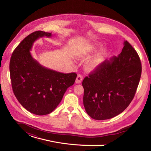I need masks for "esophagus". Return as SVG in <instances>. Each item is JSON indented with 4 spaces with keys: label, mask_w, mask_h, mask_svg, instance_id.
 Segmentation results:
<instances>
[{
    "label": "esophagus",
    "mask_w": 151,
    "mask_h": 151,
    "mask_svg": "<svg viewBox=\"0 0 151 151\" xmlns=\"http://www.w3.org/2000/svg\"><path fill=\"white\" fill-rule=\"evenodd\" d=\"M83 77L81 75H78L77 77V78H76V83L77 84H79V83H81L82 81H83Z\"/></svg>",
    "instance_id": "esophagus-1"
}]
</instances>
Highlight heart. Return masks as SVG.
Returning a JSON list of instances; mask_svg holds the SVG:
<instances>
[{
    "mask_svg": "<svg viewBox=\"0 0 151 151\" xmlns=\"http://www.w3.org/2000/svg\"><path fill=\"white\" fill-rule=\"evenodd\" d=\"M101 48V46L100 45H96L94 46L89 48H83L81 50V52L77 53V55L79 57L86 55L88 54L89 52H94L98 51V50ZM103 62V55H99L97 57H96L93 60L90 61L88 63V64L86 65L87 69L89 70H94L95 68H96L101 62Z\"/></svg>",
    "mask_w": 151,
    "mask_h": 151,
    "instance_id": "obj_1",
    "label": "heart"
}]
</instances>
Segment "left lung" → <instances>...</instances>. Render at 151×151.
I'll use <instances>...</instances> for the list:
<instances>
[{
    "label": "left lung",
    "mask_w": 151,
    "mask_h": 151,
    "mask_svg": "<svg viewBox=\"0 0 151 151\" xmlns=\"http://www.w3.org/2000/svg\"><path fill=\"white\" fill-rule=\"evenodd\" d=\"M122 52L105 60L83 81L86 111L97 120L122 113L133 99L139 83L142 65L139 55L125 41Z\"/></svg>",
    "instance_id": "1"
}]
</instances>
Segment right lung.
Here are the masks:
<instances>
[{"instance_id":"obj_1","label":"right lung","mask_w":151,"mask_h":151,"mask_svg":"<svg viewBox=\"0 0 151 151\" xmlns=\"http://www.w3.org/2000/svg\"><path fill=\"white\" fill-rule=\"evenodd\" d=\"M45 36L52 35L36 31L26 36L14 50L9 64L14 94L22 106L37 115L52 112L77 77L74 72L63 74L45 67L31 56L33 43Z\"/></svg>"}]
</instances>
